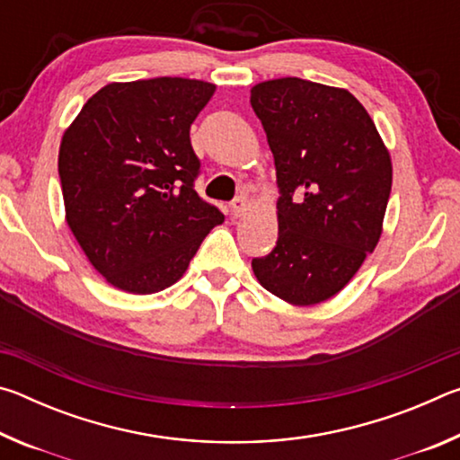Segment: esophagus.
<instances>
[{"label": "esophagus", "mask_w": 460, "mask_h": 460, "mask_svg": "<svg viewBox=\"0 0 460 460\" xmlns=\"http://www.w3.org/2000/svg\"><path fill=\"white\" fill-rule=\"evenodd\" d=\"M231 211L235 217H241L247 211V197H245V194H239V197L231 200Z\"/></svg>", "instance_id": "1"}]
</instances>
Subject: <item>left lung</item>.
<instances>
[{"instance_id": "obj_1", "label": "left lung", "mask_w": 460, "mask_h": 460, "mask_svg": "<svg viewBox=\"0 0 460 460\" xmlns=\"http://www.w3.org/2000/svg\"><path fill=\"white\" fill-rule=\"evenodd\" d=\"M278 184V241L252 268L278 298L308 306L349 284L376 249L392 160L369 113L345 89L298 76L255 84Z\"/></svg>"}]
</instances>
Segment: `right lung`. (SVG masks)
<instances>
[{
    "label": "right lung",
    "instance_id": "1",
    "mask_svg": "<svg viewBox=\"0 0 460 460\" xmlns=\"http://www.w3.org/2000/svg\"><path fill=\"white\" fill-rule=\"evenodd\" d=\"M215 84L158 76L97 91L58 152L66 223L101 276L131 294L182 278L225 215L194 190L190 126Z\"/></svg>",
    "mask_w": 460,
    "mask_h": 460
}]
</instances>
